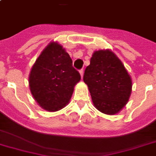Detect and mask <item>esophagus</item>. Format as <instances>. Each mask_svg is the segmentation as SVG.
Instances as JSON below:
<instances>
[{
	"instance_id": "esophagus-1",
	"label": "esophagus",
	"mask_w": 156,
	"mask_h": 156,
	"mask_svg": "<svg viewBox=\"0 0 156 156\" xmlns=\"http://www.w3.org/2000/svg\"><path fill=\"white\" fill-rule=\"evenodd\" d=\"M79 73H80L81 77L83 78V69H80V70H79Z\"/></svg>"
}]
</instances>
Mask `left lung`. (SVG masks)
I'll list each match as a JSON object with an SVG mask.
<instances>
[{"label":"left lung","instance_id":"left-lung-1","mask_svg":"<svg viewBox=\"0 0 156 156\" xmlns=\"http://www.w3.org/2000/svg\"><path fill=\"white\" fill-rule=\"evenodd\" d=\"M83 81L88 85L95 108L105 115L118 114L127 104L132 81L122 62L110 50L94 52Z\"/></svg>","mask_w":156,"mask_h":156}]
</instances>
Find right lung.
I'll return each instance as SVG.
<instances>
[{"label":"right lung","instance_id":"1","mask_svg":"<svg viewBox=\"0 0 156 156\" xmlns=\"http://www.w3.org/2000/svg\"><path fill=\"white\" fill-rule=\"evenodd\" d=\"M80 79L68 52L58 42L51 41L32 66L29 87L41 108L55 112L67 105Z\"/></svg>","mask_w":156,"mask_h":156}]
</instances>
